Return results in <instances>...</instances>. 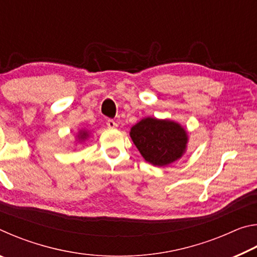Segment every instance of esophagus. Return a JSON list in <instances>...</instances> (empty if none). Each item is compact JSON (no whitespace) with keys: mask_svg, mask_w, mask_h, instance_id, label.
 I'll return each instance as SVG.
<instances>
[{"mask_svg":"<svg viewBox=\"0 0 257 257\" xmlns=\"http://www.w3.org/2000/svg\"><path fill=\"white\" fill-rule=\"evenodd\" d=\"M106 124H107V127L110 128V129H115V128H118V123H116L114 120H107Z\"/></svg>","mask_w":257,"mask_h":257,"instance_id":"obj_1","label":"esophagus"}]
</instances>
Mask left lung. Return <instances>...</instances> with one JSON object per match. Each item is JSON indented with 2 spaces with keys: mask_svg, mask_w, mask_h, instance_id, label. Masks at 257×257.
<instances>
[{
  "mask_svg": "<svg viewBox=\"0 0 257 257\" xmlns=\"http://www.w3.org/2000/svg\"><path fill=\"white\" fill-rule=\"evenodd\" d=\"M130 137L146 162L165 167L186 153L188 134L180 123L170 119L146 116L130 129Z\"/></svg>",
  "mask_w": 257,
  "mask_h": 257,
  "instance_id": "left-lung-1",
  "label": "left lung"
}]
</instances>
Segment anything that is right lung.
<instances>
[{"label":"right lung","instance_id":"1","mask_svg":"<svg viewBox=\"0 0 257 257\" xmlns=\"http://www.w3.org/2000/svg\"><path fill=\"white\" fill-rule=\"evenodd\" d=\"M89 137V132L88 130H86V129H81V130H79V132H78V135H77V139L76 141H78V143H82V142H85L87 138Z\"/></svg>","mask_w":257,"mask_h":257}]
</instances>
